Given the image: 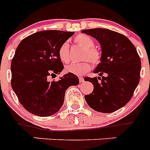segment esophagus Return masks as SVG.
<instances>
[{"label":"esophagus","mask_w":150,"mask_h":150,"mask_svg":"<svg viewBox=\"0 0 150 150\" xmlns=\"http://www.w3.org/2000/svg\"><path fill=\"white\" fill-rule=\"evenodd\" d=\"M79 83H83V82H84V79H83V77H82V76H79Z\"/></svg>","instance_id":"esophagus-1"}]
</instances>
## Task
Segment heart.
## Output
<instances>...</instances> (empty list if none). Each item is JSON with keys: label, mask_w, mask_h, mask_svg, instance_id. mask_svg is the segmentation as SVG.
<instances>
[{"label": "heart", "mask_w": 150, "mask_h": 150, "mask_svg": "<svg viewBox=\"0 0 150 150\" xmlns=\"http://www.w3.org/2000/svg\"><path fill=\"white\" fill-rule=\"evenodd\" d=\"M74 42L77 46L84 48L83 52V59H88L95 66L99 65L102 61V53L100 50L95 47V42L86 34H79L74 38ZM59 57L64 63H68L70 61V45L65 41L60 46L59 49ZM91 63L88 61H84L80 63H74L66 66L65 71L67 73L81 75L91 70Z\"/></svg>", "instance_id": "b5f03b06"}]
</instances>
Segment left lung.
<instances>
[{
    "mask_svg": "<svg viewBox=\"0 0 150 150\" xmlns=\"http://www.w3.org/2000/svg\"><path fill=\"white\" fill-rule=\"evenodd\" d=\"M82 32L95 38L102 48V61L94 71L100 76L84 78L94 86L93 91L85 99L98 112H114L131 100L137 88L141 69L140 56L133 43L120 33L104 28Z\"/></svg>",
    "mask_w": 150,
    "mask_h": 150,
    "instance_id": "8db88e82",
    "label": "left lung"
}]
</instances>
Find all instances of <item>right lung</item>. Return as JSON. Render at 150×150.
Here are the masks:
<instances>
[{
  "label": "right lung",
  "mask_w": 150,
  "mask_h": 150,
  "mask_svg": "<svg viewBox=\"0 0 150 150\" xmlns=\"http://www.w3.org/2000/svg\"><path fill=\"white\" fill-rule=\"evenodd\" d=\"M74 34L62 30H42L24 38L11 62V86L22 107L32 114L50 116L60 110L65 91L79 84L74 74L48 81L64 69L59 57L61 45Z\"/></svg>",
  "instance_id": "add662e5"
}]
</instances>
